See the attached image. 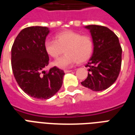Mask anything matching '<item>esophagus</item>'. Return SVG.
<instances>
[{"label":"esophagus","instance_id":"esophagus-1","mask_svg":"<svg viewBox=\"0 0 135 135\" xmlns=\"http://www.w3.org/2000/svg\"><path fill=\"white\" fill-rule=\"evenodd\" d=\"M71 71H72V70H64L65 73H69V72H71Z\"/></svg>","mask_w":135,"mask_h":135}]
</instances>
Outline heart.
<instances>
[{"mask_svg":"<svg viewBox=\"0 0 135 135\" xmlns=\"http://www.w3.org/2000/svg\"><path fill=\"white\" fill-rule=\"evenodd\" d=\"M45 50L54 59L61 55L64 50V56L53 62L54 66L64 69L76 62L81 64L88 61L93 50V41L90 36L82 35L74 31H64L56 35V40L45 42Z\"/></svg>","mask_w":135,"mask_h":135,"instance_id":"b5f03b06","label":"heart"}]
</instances>
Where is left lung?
<instances>
[{"mask_svg": "<svg viewBox=\"0 0 135 135\" xmlns=\"http://www.w3.org/2000/svg\"><path fill=\"white\" fill-rule=\"evenodd\" d=\"M93 41V53L86 67L88 75L82 86L93 91L107 89L116 82L122 66V49L118 37L106 27L88 25Z\"/></svg>", "mask_w": 135, "mask_h": 135, "instance_id": "left-lung-1", "label": "left lung"}]
</instances>
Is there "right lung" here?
Wrapping results in <instances>:
<instances>
[{
	"label": "right lung",
	"mask_w": 135,
	"mask_h": 135,
	"mask_svg": "<svg viewBox=\"0 0 135 135\" xmlns=\"http://www.w3.org/2000/svg\"><path fill=\"white\" fill-rule=\"evenodd\" d=\"M50 30L45 27H30L22 30L11 47V67L16 82L28 95L37 99H49L61 88L64 71L44 69L49 64L45 42Z\"/></svg>",
	"instance_id": "right-lung-1"
}]
</instances>
